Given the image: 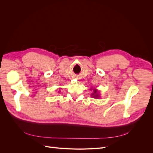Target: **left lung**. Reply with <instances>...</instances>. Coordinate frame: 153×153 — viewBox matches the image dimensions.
<instances>
[{"label":"left lung","mask_w":153,"mask_h":153,"mask_svg":"<svg viewBox=\"0 0 153 153\" xmlns=\"http://www.w3.org/2000/svg\"><path fill=\"white\" fill-rule=\"evenodd\" d=\"M92 94L94 95L93 96L94 97V98H98V97H99V96L98 95V94H97V90H96V89L94 90V93Z\"/></svg>","instance_id":"left-lung-1"}]
</instances>
